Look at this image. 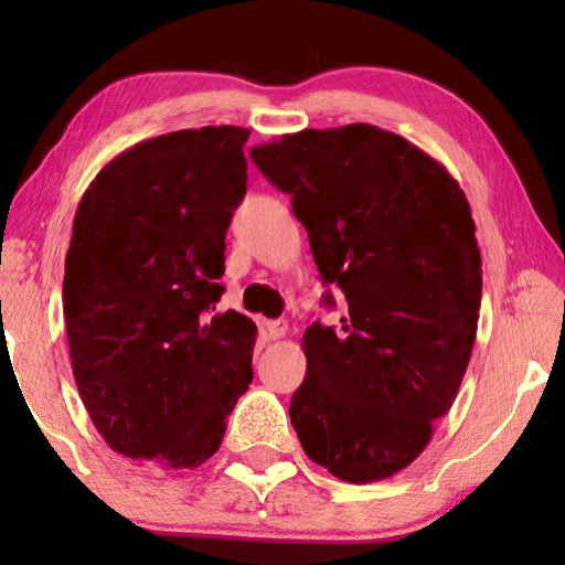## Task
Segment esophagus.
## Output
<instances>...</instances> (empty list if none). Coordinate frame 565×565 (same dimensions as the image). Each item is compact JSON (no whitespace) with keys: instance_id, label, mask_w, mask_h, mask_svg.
<instances>
[{"instance_id":"34e87169","label":"esophagus","mask_w":565,"mask_h":565,"mask_svg":"<svg viewBox=\"0 0 565 565\" xmlns=\"http://www.w3.org/2000/svg\"><path fill=\"white\" fill-rule=\"evenodd\" d=\"M264 329H266V333H269V339H281L289 327H286V321L276 319V321H266Z\"/></svg>"}]
</instances>
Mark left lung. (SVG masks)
<instances>
[{"instance_id":"left-lung-1","label":"left lung","mask_w":565,"mask_h":565,"mask_svg":"<svg viewBox=\"0 0 565 565\" xmlns=\"http://www.w3.org/2000/svg\"><path fill=\"white\" fill-rule=\"evenodd\" d=\"M291 196L321 279L349 303L303 333L291 426L347 483L398 473L454 406L481 309V252L458 181L374 124L284 134L248 151ZM323 301L333 306V296Z\"/></svg>"}]
</instances>
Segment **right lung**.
<instances>
[{
	"instance_id": "obj_1",
	"label": "right lung",
	"mask_w": 565,
	"mask_h": 565,
	"mask_svg": "<svg viewBox=\"0 0 565 565\" xmlns=\"http://www.w3.org/2000/svg\"><path fill=\"white\" fill-rule=\"evenodd\" d=\"M246 139L224 124L139 141L76 209L62 289L72 371L92 424L127 458L202 466L254 379L256 323L212 317Z\"/></svg>"
}]
</instances>
